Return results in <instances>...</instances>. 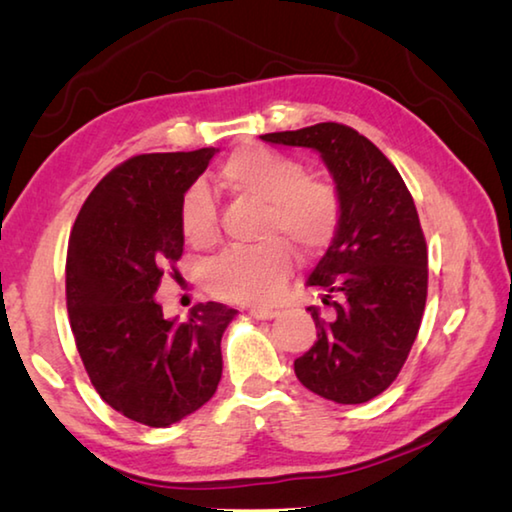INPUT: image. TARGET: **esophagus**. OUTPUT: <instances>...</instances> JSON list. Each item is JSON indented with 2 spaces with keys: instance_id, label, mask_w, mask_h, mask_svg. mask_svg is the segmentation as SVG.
Returning a JSON list of instances; mask_svg holds the SVG:
<instances>
[{
  "instance_id": "34e87169",
  "label": "esophagus",
  "mask_w": 512,
  "mask_h": 512,
  "mask_svg": "<svg viewBox=\"0 0 512 512\" xmlns=\"http://www.w3.org/2000/svg\"><path fill=\"white\" fill-rule=\"evenodd\" d=\"M249 315L254 319H263V321H270L274 317H279V312L270 310V308H249Z\"/></svg>"
}]
</instances>
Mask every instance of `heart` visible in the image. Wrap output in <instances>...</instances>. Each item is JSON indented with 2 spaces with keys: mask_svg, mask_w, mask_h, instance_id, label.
Instances as JSON below:
<instances>
[{
  "mask_svg": "<svg viewBox=\"0 0 512 512\" xmlns=\"http://www.w3.org/2000/svg\"><path fill=\"white\" fill-rule=\"evenodd\" d=\"M220 182L231 193L267 204L265 238L256 249H229L206 272L211 294L238 303H272L292 272V242L312 256L335 240L342 224V195L324 177L308 175L301 159L263 146H245L220 166ZM179 227L188 245L211 247L218 240V206L209 186L195 182L182 197Z\"/></svg>",
  "mask_w": 512,
  "mask_h": 512,
  "instance_id": "obj_1",
  "label": "heart"
}]
</instances>
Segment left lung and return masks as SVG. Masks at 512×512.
<instances>
[{
  "mask_svg": "<svg viewBox=\"0 0 512 512\" xmlns=\"http://www.w3.org/2000/svg\"><path fill=\"white\" fill-rule=\"evenodd\" d=\"M263 141L317 150L342 195L335 240L308 276L330 315L294 360L303 387L362 405L389 387L416 342L427 301V242L409 188L378 146L342 123L270 132Z\"/></svg>",
  "mask_w": 512,
  "mask_h": 512,
  "instance_id": "obj_1",
  "label": "left lung"
}]
</instances>
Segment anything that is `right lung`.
I'll use <instances>...</instances> for the list:
<instances>
[{
	"label": "right lung",
	"mask_w": 512,
	"mask_h": 512,
	"mask_svg": "<svg viewBox=\"0 0 512 512\" xmlns=\"http://www.w3.org/2000/svg\"><path fill=\"white\" fill-rule=\"evenodd\" d=\"M215 152L123 161L89 193L69 236L67 310L80 360L107 405L148 427L173 425L213 398L220 339L238 315L209 301L177 321L155 301L184 251L182 197Z\"/></svg>",
	"instance_id": "1"
}]
</instances>
